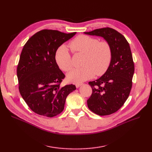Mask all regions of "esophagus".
<instances>
[{
    "label": "esophagus",
    "instance_id": "1",
    "mask_svg": "<svg viewBox=\"0 0 152 152\" xmlns=\"http://www.w3.org/2000/svg\"><path fill=\"white\" fill-rule=\"evenodd\" d=\"M82 83H77L76 84H75V86H76V87L77 88H78V87H79L80 86H82Z\"/></svg>",
    "mask_w": 152,
    "mask_h": 152
}]
</instances>
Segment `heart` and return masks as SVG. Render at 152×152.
<instances>
[{
  "instance_id": "b5f03b06",
  "label": "heart",
  "mask_w": 152,
  "mask_h": 152,
  "mask_svg": "<svg viewBox=\"0 0 152 152\" xmlns=\"http://www.w3.org/2000/svg\"><path fill=\"white\" fill-rule=\"evenodd\" d=\"M70 48L74 54L82 53L84 57L81 68L75 69L68 74L70 82H82L93 78L96 74L101 76L107 71L112 59V49L107 41H101L88 35H80L70 42ZM55 60L59 68L68 72L73 68L69 49L62 45L56 50Z\"/></svg>"
}]
</instances>
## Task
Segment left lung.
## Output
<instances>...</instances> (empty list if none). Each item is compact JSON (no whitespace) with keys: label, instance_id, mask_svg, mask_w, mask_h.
Here are the masks:
<instances>
[{"label":"left lung","instance_id":"1","mask_svg":"<svg viewBox=\"0 0 152 152\" xmlns=\"http://www.w3.org/2000/svg\"><path fill=\"white\" fill-rule=\"evenodd\" d=\"M84 34L103 37L111 45L112 59L104 75L89 82L93 93L87 103L91 111L101 116L120 109L129 96L134 72L131 48L124 36L113 28H98Z\"/></svg>","mask_w":152,"mask_h":152}]
</instances>
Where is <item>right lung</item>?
I'll list each match as a JSON object with an SVG mask.
<instances>
[{"label":"right lung","instance_id":"right-lung-1","mask_svg":"<svg viewBox=\"0 0 152 152\" xmlns=\"http://www.w3.org/2000/svg\"><path fill=\"white\" fill-rule=\"evenodd\" d=\"M76 32L65 34L44 29L27 41L17 67L20 93L28 107L40 115L53 117L61 113L75 85L60 86L65 75L55 60L58 48Z\"/></svg>","mask_w":152,"mask_h":152}]
</instances>
